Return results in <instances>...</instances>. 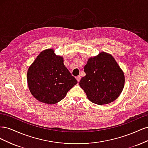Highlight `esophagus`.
Wrapping results in <instances>:
<instances>
[{
  "mask_svg": "<svg viewBox=\"0 0 148 148\" xmlns=\"http://www.w3.org/2000/svg\"><path fill=\"white\" fill-rule=\"evenodd\" d=\"M76 78H77L78 82H79L80 81V79H81V77H80V76H77V77H76Z\"/></svg>",
  "mask_w": 148,
  "mask_h": 148,
  "instance_id": "obj_1",
  "label": "esophagus"
}]
</instances>
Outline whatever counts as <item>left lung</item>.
Returning <instances> with one entry per match:
<instances>
[{"label": "left lung", "instance_id": "1", "mask_svg": "<svg viewBox=\"0 0 148 148\" xmlns=\"http://www.w3.org/2000/svg\"><path fill=\"white\" fill-rule=\"evenodd\" d=\"M84 71L86 76L80 80L79 86L92 103L109 104L122 92L125 84L124 73L109 53L102 52L89 58Z\"/></svg>", "mask_w": 148, "mask_h": 148}]
</instances>
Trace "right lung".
Segmentation results:
<instances>
[{
	"label": "right lung",
	"instance_id": "add662e5",
	"mask_svg": "<svg viewBox=\"0 0 148 148\" xmlns=\"http://www.w3.org/2000/svg\"><path fill=\"white\" fill-rule=\"evenodd\" d=\"M27 82L31 95L48 104L63 99L77 83L64 65L63 57L56 56L52 49L42 51L29 66Z\"/></svg>",
	"mask_w": 148,
	"mask_h": 148
}]
</instances>
